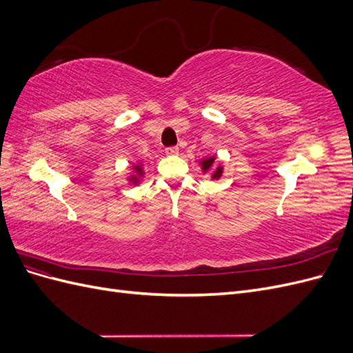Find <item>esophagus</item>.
<instances>
[{
	"label": "esophagus",
	"mask_w": 353,
	"mask_h": 353,
	"mask_svg": "<svg viewBox=\"0 0 353 353\" xmlns=\"http://www.w3.org/2000/svg\"><path fill=\"white\" fill-rule=\"evenodd\" d=\"M165 153L168 156H176L179 153V148L178 147H168L166 150H165Z\"/></svg>",
	"instance_id": "obj_1"
}]
</instances>
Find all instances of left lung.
Masks as SVG:
<instances>
[{
    "mask_svg": "<svg viewBox=\"0 0 353 353\" xmlns=\"http://www.w3.org/2000/svg\"><path fill=\"white\" fill-rule=\"evenodd\" d=\"M200 166L203 172H209L212 179H219L223 174V168L222 165L216 163V157L215 156H210V157H205L200 160Z\"/></svg>",
    "mask_w": 353,
    "mask_h": 353,
    "instance_id": "1",
    "label": "left lung"
}]
</instances>
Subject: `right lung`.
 Wrapping results in <instances>:
<instances>
[{
  "label": "right lung",
  "mask_w": 353,
  "mask_h": 353,
  "mask_svg": "<svg viewBox=\"0 0 353 353\" xmlns=\"http://www.w3.org/2000/svg\"><path fill=\"white\" fill-rule=\"evenodd\" d=\"M143 176H144L143 165H141V163H135V165L132 166V175H131L130 178H128V181H130L131 184L137 185V184H140V181L143 179Z\"/></svg>",
  "instance_id": "right-lung-1"
}]
</instances>
